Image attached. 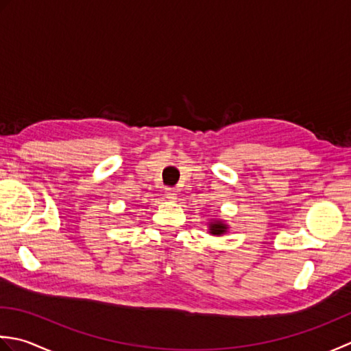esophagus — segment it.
Returning <instances> with one entry per match:
<instances>
[{"label":"esophagus","mask_w":351,"mask_h":351,"mask_svg":"<svg viewBox=\"0 0 351 351\" xmlns=\"http://www.w3.org/2000/svg\"><path fill=\"white\" fill-rule=\"evenodd\" d=\"M165 197H167L168 199H176V198H177V189H174V188H167V189H165Z\"/></svg>","instance_id":"1"}]
</instances>
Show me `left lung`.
Returning <instances> with one entry per match:
<instances>
[{"label": "left lung", "mask_w": 351, "mask_h": 351, "mask_svg": "<svg viewBox=\"0 0 351 351\" xmlns=\"http://www.w3.org/2000/svg\"><path fill=\"white\" fill-rule=\"evenodd\" d=\"M226 226L223 223H219V221H217V223L210 224V233L212 234H223L226 232Z\"/></svg>", "instance_id": "obj_1"}]
</instances>
